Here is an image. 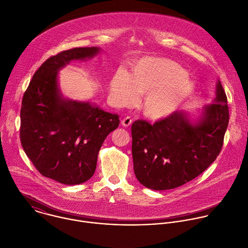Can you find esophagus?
Here are the masks:
<instances>
[{
    "label": "esophagus",
    "mask_w": 248,
    "mask_h": 248,
    "mask_svg": "<svg viewBox=\"0 0 248 248\" xmlns=\"http://www.w3.org/2000/svg\"><path fill=\"white\" fill-rule=\"evenodd\" d=\"M132 124V119L130 118V117H125V118H124L123 120H122V124L124 126V127H127V126H129L130 124Z\"/></svg>",
    "instance_id": "1"
}]
</instances>
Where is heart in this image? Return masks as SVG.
<instances>
[{
  "label": "heart",
  "instance_id": "heart-1",
  "mask_svg": "<svg viewBox=\"0 0 248 248\" xmlns=\"http://www.w3.org/2000/svg\"><path fill=\"white\" fill-rule=\"evenodd\" d=\"M195 89L186 70L176 62L162 58H144L128 74L119 71L110 84L113 99L126 105L136 95H144L141 108L146 117L158 120L172 114L187 100Z\"/></svg>",
  "mask_w": 248,
  "mask_h": 248
}]
</instances>
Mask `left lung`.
Masks as SVG:
<instances>
[{"mask_svg": "<svg viewBox=\"0 0 248 248\" xmlns=\"http://www.w3.org/2000/svg\"><path fill=\"white\" fill-rule=\"evenodd\" d=\"M203 117L191 124L176 111L154 124H132V157L137 180L154 190L179 187L201 175L220 154L229 123L227 96L220 83Z\"/></svg>", "mask_w": 248, "mask_h": 248, "instance_id": "1", "label": "left lung"}]
</instances>
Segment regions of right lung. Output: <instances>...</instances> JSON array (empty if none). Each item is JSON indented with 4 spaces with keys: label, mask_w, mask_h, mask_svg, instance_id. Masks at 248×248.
I'll return each mask as SVG.
<instances>
[{
    "label": "right lung",
    "mask_w": 248,
    "mask_h": 248,
    "mask_svg": "<svg viewBox=\"0 0 248 248\" xmlns=\"http://www.w3.org/2000/svg\"><path fill=\"white\" fill-rule=\"evenodd\" d=\"M97 47H78L47 59L34 72L22 99L21 145L36 170L73 186L94 174L98 152L120 120L90 102L62 98L58 71L70 61L96 55Z\"/></svg>",
    "instance_id": "add662e5"
}]
</instances>
